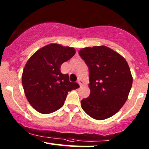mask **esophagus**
Listing matches in <instances>:
<instances>
[{"instance_id":"esophagus-1","label":"esophagus","mask_w":149,"mask_h":149,"mask_svg":"<svg viewBox=\"0 0 149 149\" xmlns=\"http://www.w3.org/2000/svg\"><path fill=\"white\" fill-rule=\"evenodd\" d=\"M78 83L80 85V86H81V85H83V81H82L81 79H78Z\"/></svg>"}]
</instances>
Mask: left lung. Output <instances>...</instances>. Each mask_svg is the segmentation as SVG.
I'll use <instances>...</instances> for the list:
<instances>
[{
	"label": "left lung",
	"instance_id": "1",
	"mask_svg": "<svg viewBox=\"0 0 149 149\" xmlns=\"http://www.w3.org/2000/svg\"><path fill=\"white\" fill-rule=\"evenodd\" d=\"M78 54L88 66L90 77V95L80 102L82 109L94 119L111 117L125 103L132 85L127 62L104 45L85 47Z\"/></svg>",
	"mask_w": 149,
	"mask_h": 149
}]
</instances>
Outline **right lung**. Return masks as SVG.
<instances>
[{
	"instance_id": "1",
	"label": "right lung",
	"mask_w": 149,
	"mask_h": 149,
	"mask_svg": "<svg viewBox=\"0 0 149 149\" xmlns=\"http://www.w3.org/2000/svg\"><path fill=\"white\" fill-rule=\"evenodd\" d=\"M76 50L59 44H49L36 51L26 64L22 76L27 100L40 113L54 112L63 107L68 92L79 88L61 73V65Z\"/></svg>"
}]
</instances>
